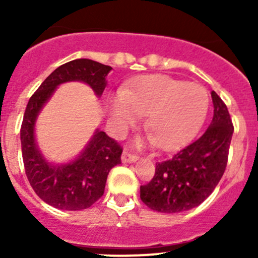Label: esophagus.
I'll return each mask as SVG.
<instances>
[{
  "mask_svg": "<svg viewBox=\"0 0 258 258\" xmlns=\"http://www.w3.org/2000/svg\"><path fill=\"white\" fill-rule=\"evenodd\" d=\"M137 160H139V157H137L136 155H131V153L127 152V151H123V153H122V162L134 163L136 162Z\"/></svg>",
  "mask_w": 258,
  "mask_h": 258,
  "instance_id": "1",
  "label": "esophagus"
}]
</instances>
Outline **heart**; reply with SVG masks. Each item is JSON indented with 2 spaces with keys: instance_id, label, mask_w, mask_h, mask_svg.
I'll return each mask as SVG.
<instances>
[{
  "instance_id": "1",
  "label": "heart",
  "mask_w": 258,
  "mask_h": 258,
  "mask_svg": "<svg viewBox=\"0 0 258 258\" xmlns=\"http://www.w3.org/2000/svg\"><path fill=\"white\" fill-rule=\"evenodd\" d=\"M210 97L197 83L163 75L137 80L108 100L111 121L124 128L147 114L146 126L161 150H175L196 135L206 118Z\"/></svg>"
}]
</instances>
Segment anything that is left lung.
Returning a JSON list of instances; mask_svg holds the SVG:
<instances>
[{
    "label": "left lung",
    "mask_w": 258,
    "mask_h": 258,
    "mask_svg": "<svg viewBox=\"0 0 258 258\" xmlns=\"http://www.w3.org/2000/svg\"><path fill=\"white\" fill-rule=\"evenodd\" d=\"M211 97L213 118L206 132L172 158L156 163L153 178L140 187V197L151 210L178 213L195 209L222 178L233 126L227 107L215 91Z\"/></svg>",
    "instance_id": "obj_1"
}]
</instances>
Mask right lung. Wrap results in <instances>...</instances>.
Returning <instances> with one entry per match:
<instances>
[{
    "mask_svg": "<svg viewBox=\"0 0 258 258\" xmlns=\"http://www.w3.org/2000/svg\"><path fill=\"white\" fill-rule=\"evenodd\" d=\"M112 67L79 58L57 67L30 98L21 127V147L26 176L37 196L49 206L80 211L92 206L105 192L111 168L121 163L122 148L103 131L95 130L77 157L54 163L43 156L36 139V122L57 87L83 82L101 97Z\"/></svg>",
    "mask_w": 258,
    "mask_h": 258,
    "instance_id": "add662e5",
    "label": "right lung"
}]
</instances>
